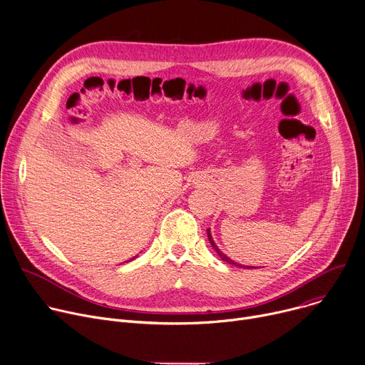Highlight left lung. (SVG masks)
Here are the masks:
<instances>
[{
	"mask_svg": "<svg viewBox=\"0 0 365 365\" xmlns=\"http://www.w3.org/2000/svg\"><path fill=\"white\" fill-rule=\"evenodd\" d=\"M207 231H208V240H210V243H211V246H212V247H214V250H215V252H217V253H218V256H220V257H221V259H222V260H224V262H227V263H230V264H235V267H239V268H243V264H239V263H236V262H235V260H231V259H230V257H227V256H225V255H224V253H222V252H220V249H218V247H217V246H215V243H214V240H212V237H211V233H210V228H208V230H207ZM249 268H250V267H247V269H249ZM252 268H253V267H252Z\"/></svg>",
	"mask_w": 365,
	"mask_h": 365,
	"instance_id": "obj_1",
	"label": "left lung"
}]
</instances>
